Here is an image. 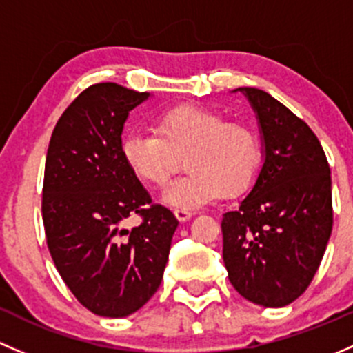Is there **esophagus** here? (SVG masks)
Returning <instances> with one entry per match:
<instances>
[{
  "label": "esophagus",
  "mask_w": 353,
  "mask_h": 353,
  "mask_svg": "<svg viewBox=\"0 0 353 353\" xmlns=\"http://www.w3.org/2000/svg\"><path fill=\"white\" fill-rule=\"evenodd\" d=\"M173 214H175V217L180 221V223H185V221H188L192 216H194L192 210H185V209H175V212Z\"/></svg>",
  "instance_id": "obj_1"
}]
</instances>
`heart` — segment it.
I'll return each mask as SVG.
<instances>
[{"label": "heart", "instance_id": "b5f03b06", "mask_svg": "<svg viewBox=\"0 0 353 353\" xmlns=\"http://www.w3.org/2000/svg\"><path fill=\"white\" fill-rule=\"evenodd\" d=\"M155 134L132 130L122 137L127 168L141 181L165 187L185 158L188 173L163 192L175 209H197L221 195L234 197L252 187L261 166L260 139L248 125L226 122L201 105H180L154 119Z\"/></svg>", "mask_w": 353, "mask_h": 353}]
</instances>
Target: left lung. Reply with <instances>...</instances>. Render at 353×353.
<instances>
[{
    "instance_id": "8db88e82",
    "label": "left lung",
    "mask_w": 353,
    "mask_h": 353,
    "mask_svg": "<svg viewBox=\"0 0 353 353\" xmlns=\"http://www.w3.org/2000/svg\"><path fill=\"white\" fill-rule=\"evenodd\" d=\"M243 93L258 122L263 163L239 207L223 216L230 282L250 303L284 307L311 284L332 236V176L306 122L252 86Z\"/></svg>"
}]
</instances>
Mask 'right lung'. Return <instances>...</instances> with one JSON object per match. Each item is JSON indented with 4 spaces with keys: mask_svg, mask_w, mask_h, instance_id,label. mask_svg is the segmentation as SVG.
<instances>
[{
    "mask_svg": "<svg viewBox=\"0 0 353 353\" xmlns=\"http://www.w3.org/2000/svg\"><path fill=\"white\" fill-rule=\"evenodd\" d=\"M151 95L117 83L90 86L54 127L46 158L42 219L47 246L76 299L105 318H125L161 284L176 217L151 197L122 158L129 112ZM139 213L143 224L123 223Z\"/></svg>",
    "mask_w": 353,
    "mask_h": 353,
    "instance_id": "right-lung-1",
    "label": "right lung"
}]
</instances>
